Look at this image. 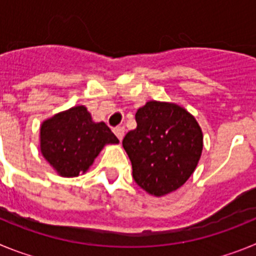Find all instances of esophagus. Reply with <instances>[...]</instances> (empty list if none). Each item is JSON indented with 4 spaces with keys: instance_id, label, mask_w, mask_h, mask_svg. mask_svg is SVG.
Masks as SVG:
<instances>
[{
    "instance_id": "1",
    "label": "esophagus",
    "mask_w": 256,
    "mask_h": 256,
    "mask_svg": "<svg viewBox=\"0 0 256 256\" xmlns=\"http://www.w3.org/2000/svg\"><path fill=\"white\" fill-rule=\"evenodd\" d=\"M124 132H126L124 126H116V128H114V133H115V136H116L118 138H119V141H122V140H123Z\"/></svg>"
}]
</instances>
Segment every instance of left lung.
I'll return each instance as SVG.
<instances>
[{
  "label": "left lung",
  "mask_w": 256,
  "mask_h": 256,
  "mask_svg": "<svg viewBox=\"0 0 256 256\" xmlns=\"http://www.w3.org/2000/svg\"><path fill=\"white\" fill-rule=\"evenodd\" d=\"M136 122V130L123 140L133 180L150 195H168L195 172L204 146L202 130L186 108L162 101L144 104Z\"/></svg>",
  "instance_id": "8db88e82"
}]
</instances>
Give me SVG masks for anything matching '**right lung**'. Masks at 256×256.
<instances>
[{"label": "right lung", "instance_id": "add662e5", "mask_svg": "<svg viewBox=\"0 0 256 256\" xmlns=\"http://www.w3.org/2000/svg\"><path fill=\"white\" fill-rule=\"evenodd\" d=\"M119 144L104 122L96 123L87 108L74 106L40 124V154L61 177H78L90 169L106 144Z\"/></svg>", "mask_w": 256, "mask_h": 256}]
</instances>
